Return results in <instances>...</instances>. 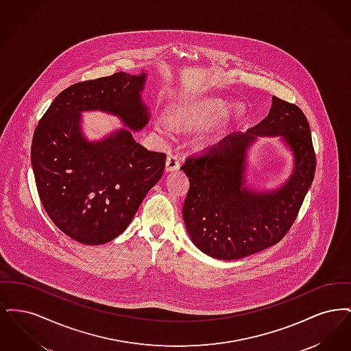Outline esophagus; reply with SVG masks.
<instances>
[{"mask_svg": "<svg viewBox=\"0 0 351 351\" xmlns=\"http://www.w3.org/2000/svg\"><path fill=\"white\" fill-rule=\"evenodd\" d=\"M180 168V158L178 155L171 154L166 160V172L178 171Z\"/></svg>", "mask_w": 351, "mask_h": 351, "instance_id": "esophagus-1", "label": "esophagus"}]
</instances>
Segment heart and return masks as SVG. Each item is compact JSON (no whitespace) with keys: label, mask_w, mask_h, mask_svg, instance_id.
Returning a JSON list of instances; mask_svg holds the SVG:
<instances>
[{"label":"heart","mask_w":351,"mask_h":351,"mask_svg":"<svg viewBox=\"0 0 351 351\" xmlns=\"http://www.w3.org/2000/svg\"><path fill=\"white\" fill-rule=\"evenodd\" d=\"M232 109L233 105L230 102L218 99H204L178 108L175 110V122L184 129L197 130L210 126L218 119L228 116ZM234 113L239 114L241 109L235 108ZM155 130L166 138H171L175 134V128L167 118H158L155 122Z\"/></svg>","instance_id":"b5f03b06"}]
</instances>
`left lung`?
<instances>
[{
  "label": "left lung",
  "mask_w": 351,
  "mask_h": 351,
  "mask_svg": "<svg viewBox=\"0 0 351 351\" xmlns=\"http://www.w3.org/2000/svg\"><path fill=\"white\" fill-rule=\"evenodd\" d=\"M258 136H280L294 155L287 182L269 191L245 184L247 151ZM182 171L189 179L184 223L197 249L221 261L266 250L289 230L313 182L309 123L299 106L274 96L267 117L186 158Z\"/></svg>",
  "instance_id": "1"
}]
</instances>
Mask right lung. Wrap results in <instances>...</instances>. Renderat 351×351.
Wrapping results in <instances>:
<instances>
[{
    "label": "right lung",
    "mask_w": 351,
    "mask_h": 351,
    "mask_svg": "<svg viewBox=\"0 0 351 351\" xmlns=\"http://www.w3.org/2000/svg\"><path fill=\"white\" fill-rule=\"evenodd\" d=\"M146 77L117 72L73 84L35 129L32 165L40 201L52 222L84 245H102L123 233L163 175L166 154L145 149L132 133L150 118L141 96ZM90 110L117 115L131 130L88 141L81 113Z\"/></svg>",
    "instance_id": "1"
}]
</instances>
